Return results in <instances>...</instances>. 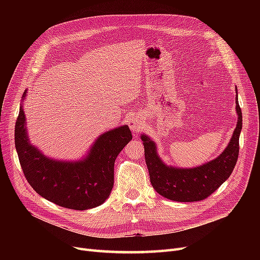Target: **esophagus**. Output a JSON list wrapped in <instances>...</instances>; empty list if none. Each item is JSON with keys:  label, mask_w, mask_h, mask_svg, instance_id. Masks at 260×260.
Segmentation results:
<instances>
[{"label": "esophagus", "mask_w": 260, "mask_h": 260, "mask_svg": "<svg viewBox=\"0 0 260 260\" xmlns=\"http://www.w3.org/2000/svg\"><path fill=\"white\" fill-rule=\"evenodd\" d=\"M128 126L131 127V129L135 133H139L142 126V119L141 117L137 116V115H133L129 119H128Z\"/></svg>", "instance_id": "34e87169"}]
</instances>
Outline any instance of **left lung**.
Wrapping results in <instances>:
<instances>
[{
    "instance_id": "left-lung-1",
    "label": "left lung",
    "mask_w": 260,
    "mask_h": 260,
    "mask_svg": "<svg viewBox=\"0 0 260 260\" xmlns=\"http://www.w3.org/2000/svg\"><path fill=\"white\" fill-rule=\"evenodd\" d=\"M236 111L238 114L237 126L225 151L218 158L198 168L187 170L167 167L157 156L155 143L146 136H142L149 179L157 193L174 201H200L212 195L229 178L239 155L242 114L238 95H236Z\"/></svg>"
}]
</instances>
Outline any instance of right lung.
<instances>
[{"mask_svg":"<svg viewBox=\"0 0 260 260\" xmlns=\"http://www.w3.org/2000/svg\"><path fill=\"white\" fill-rule=\"evenodd\" d=\"M132 139L128 126H121L100 136L85 160L58 162L29 144L22 105L15 128L20 165L31 187L58 206L78 211L95 208L106 200L114 186L115 160Z\"/></svg>","mask_w":260,"mask_h":260,"instance_id":"1","label":"right lung"}]
</instances>
